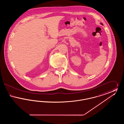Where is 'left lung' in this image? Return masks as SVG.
Here are the masks:
<instances>
[{
    "mask_svg": "<svg viewBox=\"0 0 124 124\" xmlns=\"http://www.w3.org/2000/svg\"><path fill=\"white\" fill-rule=\"evenodd\" d=\"M101 24H102V25H103V24H102V23H101Z\"/></svg>",
    "mask_w": 124,
    "mask_h": 124,
    "instance_id": "obj_1",
    "label": "left lung"
}]
</instances>
